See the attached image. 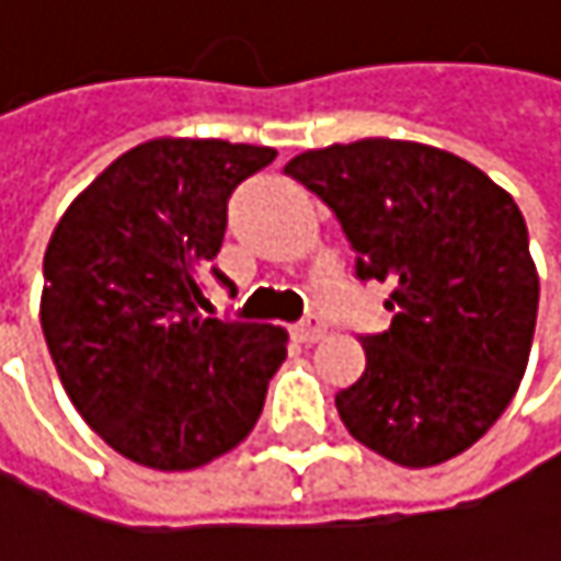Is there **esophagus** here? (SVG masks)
Instances as JSON below:
<instances>
[{"instance_id": "esophagus-1", "label": "esophagus", "mask_w": 561, "mask_h": 561, "mask_svg": "<svg viewBox=\"0 0 561 561\" xmlns=\"http://www.w3.org/2000/svg\"><path fill=\"white\" fill-rule=\"evenodd\" d=\"M321 334H324V321H321L314 311H308V314L295 324V337H298L301 344H314Z\"/></svg>"}]
</instances>
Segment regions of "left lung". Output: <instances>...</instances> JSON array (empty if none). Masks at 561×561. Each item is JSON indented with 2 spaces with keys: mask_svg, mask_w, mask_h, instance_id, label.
Instances as JSON below:
<instances>
[{
  "mask_svg": "<svg viewBox=\"0 0 561 561\" xmlns=\"http://www.w3.org/2000/svg\"><path fill=\"white\" fill-rule=\"evenodd\" d=\"M285 174L337 217L360 282H392L390 328L334 396L347 432L402 468L471 448L523 380L539 276L519 207L471 162L399 139L295 156Z\"/></svg>",
  "mask_w": 561,
  "mask_h": 561,
  "instance_id": "1",
  "label": "left lung"
}]
</instances>
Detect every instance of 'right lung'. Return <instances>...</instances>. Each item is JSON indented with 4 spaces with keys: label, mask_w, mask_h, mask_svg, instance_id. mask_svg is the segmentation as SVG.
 <instances>
[{
    "label": "right lung",
    "mask_w": 561,
    "mask_h": 561,
    "mask_svg": "<svg viewBox=\"0 0 561 561\" xmlns=\"http://www.w3.org/2000/svg\"><path fill=\"white\" fill-rule=\"evenodd\" d=\"M276 159L266 146L152 139L103 171L45 253L42 328L83 422L123 458L191 471L256 425L285 331L204 318L230 194Z\"/></svg>",
    "instance_id": "add662e5"
}]
</instances>
